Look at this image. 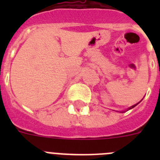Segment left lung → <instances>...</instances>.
Here are the masks:
<instances>
[{"instance_id": "obj_1", "label": "left lung", "mask_w": 160, "mask_h": 160, "mask_svg": "<svg viewBox=\"0 0 160 160\" xmlns=\"http://www.w3.org/2000/svg\"><path fill=\"white\" fill-rule=\"evenodd\" d=\"M141 101H142V100H141ZM141 101H140V102H141ZM140 102H138V103H136V104H135V105H133V106H131V107H129V108H128V110H126V111H129V110H131V109L134 108V107H135V106H137V105H138V103ZM118 112L124 113V112H125V111H118Z\"/></svg>"}]
</instances>
